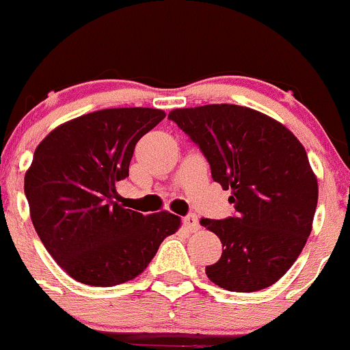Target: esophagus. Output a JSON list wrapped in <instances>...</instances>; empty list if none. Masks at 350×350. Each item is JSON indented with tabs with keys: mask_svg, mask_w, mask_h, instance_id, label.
Listing matches in <instances>:
<instances>
[{
	"mask_svg": "<svg viewBox=\"0 0 350 350\" xmlns=\"http://www.w3.org/2000/svg\"><path fill=\"white\" fill-rule=\"evenodd\" d=\"M183 224H185L189 231H197L200 228L199 219H197V216H193V214H189V216L183 217Z\"/></svg>",
	"mask_w": 350,
	"mask_h": 350,
	"instance_id": "esophagus-1",
	"label": "esophagus"
}]
</instances>
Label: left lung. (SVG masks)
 I'll list each match as a JSON object with an SVG mask.
<instances>
[{
  "instance_id": "obj_1",
  "label": "left lung",
  "mask_w": 350,
  "mask_h": 350,
  "mask_svg": "<svg viewBox=\"0 0 350 350\" xmlns=\"http://www.w3.org/2000/svg\"><path fill=\"white\" fill-rule=\"evenodd\" d=\"M168 119L199 144L237 211L221 221L200 219L223 243L207 278L234 293L278 282L306 245L318 202L303 144L279 120L231 103L175 109Z\"/></svg>"
}]
</instances>
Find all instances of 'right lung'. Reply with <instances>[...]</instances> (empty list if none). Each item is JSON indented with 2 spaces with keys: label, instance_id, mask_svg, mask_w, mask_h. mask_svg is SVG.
<instances>
[{
  "label": "right lung",
  "instance_id": "add662e5",
  "mask_svg": "<svg viewBox=\"0 0 350 350\" xmlns=\"http://www.w3.org/2000/svg\"><path fill=\"white\" fill-rule=\"evenodd\" d=\"M165 116L146 107L96 110L57 126L36 148L25 174L30 217L75 281L110 288L137 278L180 228L168 211L143 216L117 202L134 146Z\"/></svg>",
  "mask_w": 350,
  "mask_h": 350
}]
</instances>
